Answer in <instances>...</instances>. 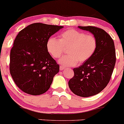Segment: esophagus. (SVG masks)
I'll return each mask as SVG.
<instances>
[{"mask_svg": "<svg viewBox=\"0 0 124 124\" xmlns=\"http://www.w3.org/2000/svg\"><path fill=\"white\" fill-rule=\"evenodd\" d=\"M59 69H60V70H64V69H65V68H64V67H63V66H61L60 67H59Z\"/></svg>", "mask_w": 124, "mask_h": 124, "instance_id": "esophagus-1", "label": "esophagus"}]
</instances>
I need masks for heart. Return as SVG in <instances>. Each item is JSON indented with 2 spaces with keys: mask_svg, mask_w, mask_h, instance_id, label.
<instances>
[{
  "mask_svg": "<svg viewBox=\"0 0 124 124\" xmlns=\"http://www.w3.org/2000/svg\"><path fill=\"white\" fill-rule=\"evenodd\" d=\"M97 46L96 38L93 35L74 29L64 31L60 39L51 37L46 44L48 51L55 58H59L68 48V55L59 60L61 65L66 67L76 66L78 62L83 63L93 56Z\"/></svg>",
  "mask_w": 124,
  "mask_h": 124,
  "instance_id": "heart-1",
  "label": "heart"
}]
</instances>
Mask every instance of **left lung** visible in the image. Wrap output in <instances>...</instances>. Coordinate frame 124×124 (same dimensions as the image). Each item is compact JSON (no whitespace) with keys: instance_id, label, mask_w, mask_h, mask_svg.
I'll return each instance as SVG.
<instances>
[{"instance_id":"obj_1","label":"left lung","mask_w":124,"mask_h":124,"mask_svg":"<svg viewBox=\"0 0 124 124\" xmlns=\"http://www.w3.org/2000/svg\"><path fill=\"white\" fill-rule=\"evenodd\" d=\"M96 38L97 46L94 54L81 66L74 68V76L68 84L75 94L83 97L99 93L109 83L116 62L113 39L101 28L78 26Z\"/></svg>"}]
</instances>
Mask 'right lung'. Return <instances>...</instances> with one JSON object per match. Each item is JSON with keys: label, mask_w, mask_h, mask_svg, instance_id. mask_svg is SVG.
<instances>
[{"label": "right lung", "mask_w": 124, "mask_h": 124, "mask_svg": "<svg viewBox=\"0 0 124 124\" xmlns=\"http://www.w3.org/2000/svg\"><path fill=\"white\" fill-rule=\"evenodd\" d=\"M63 27L37 23L23 29L16 37L10 55V72L24 93L40 95L50 87L59 66L48 52L46 44Z\"/></svg>", "instance_id": "add662e5"}]
</instances>
